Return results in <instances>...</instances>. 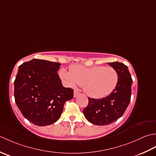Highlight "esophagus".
<instances>
[{
    "instance_id": "obj_1",
    "label": "esophagus",
    "mask_w": 156,
    "mask_h": 156,
    "mask_svg": "<svg viewBox=\"0 0 156 156\" xmlns=\"http://www.w3.org/2000/svg\"><path fill=\"white\" fill-rule=\"evenodd\" d=\"M78 94H79L78 91V90H74V98L76 97Z\"/></svg>"
}]
</instances>
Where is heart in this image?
<instances>
[{"instance_id": "b5f03b06", "label": "heart", "mask_w": 156, "mask_h": 156, "mask_svg": "<svg viewBox=\"0 0 156 156\" xmlns=\"http://www.w3.org/2000/svg\"><path fill=\"white\" fill-rule=\"evenodd\" d=\"M59 76L69 87L82 86L86 93L95 98H104L110 94L119 80L117 72L113 68L101 66L85 67L73 64L69 67V72L61 69Z\"/></svg>"}]
</instances>
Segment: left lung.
<instances>
[{
	"mask_svg": "<svg viewBox=\"0 0 156 156\" xmlns=\"http://www.w3.org/2000/svg\"><path fill=\"white\" fill-rule=\"evenodd\" d=\"M119 75L117 87L108 96L100 99L88 98L83 110L87 120L96 125H106L117 120L123 115L130 102L132 78L127 66L115 62L108 63Z\"/></svg>",
	"mask_w": 156,
	"mask_h": 156,
	"instance_id": "obj_1",
	"label": "left lung"
}]
</instances>
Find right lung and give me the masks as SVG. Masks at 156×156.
<instances>
[{
  "instance_id": "add662e5",
  "label": "right lung",
  "mask_w": 156,
  "mask_h": 156,
  "mask_svg": "<svg viewBox=\"0 0 156 156\" xmlns=\"http://www.w3.org/2000/svg\"><path fill=\"white\" fill-rule=\"evenodd\" d=\"M61 64L34 59L19 66L14 82L15 102L22 115L35 125L57 121L74 90L63 87L58 74Z\"/></svg>"
}]
</instances>
